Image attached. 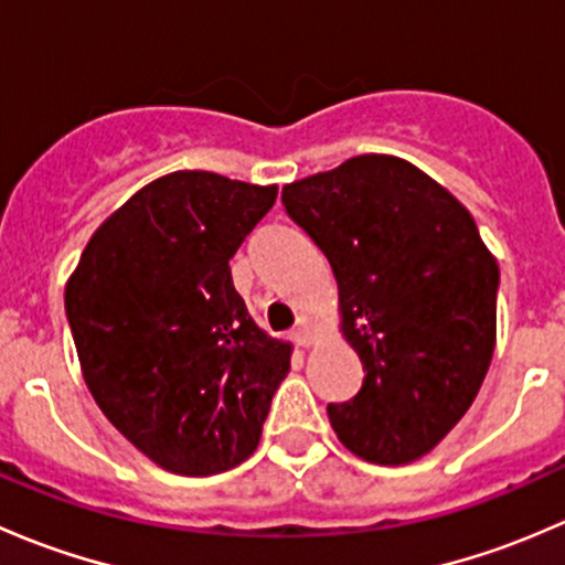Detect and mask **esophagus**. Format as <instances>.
I'll return each instance as SVG.
<instances>
[{
	"label": "esophagus",
	"instance_id": "34e87169",
	"mask_svg": "<svg viewBox=\"0 0 565 565\" xmlns=\"http://www.w3.org/2000/svg\"><path fill=\"white\" fill-rule=\"evenodd\" d=\"M295 341H298L300 347H311L317 344V333H315V324H311V319H300L298 328H295Z\"/></svg>",
	"mask_w": 565,
	"mask_h": 565
}]
</instances>
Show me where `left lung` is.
Here are the masks:
<instances>
[{"label":"left lung","instance_id":"left-lung-1","mask_svg":"<svg viewBox=\"0 0 565 565\" xmlns=\"http://www.w3.org/2000/svg\"><path fill=\"white\" fill-rule=\"evenodd\" d=\"M281 202L328 256L366 372L355 398L328 404L335 437L374 465L426 457L470 409L498 339L500 267L470 210L383 152L289 182Z\"/></svg>","mask_w":565,"mask_h":565}]
</instances>
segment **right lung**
<instances>
[{"mask_svg":"<svg viewBox=\"0 0 565 565\" xmlns=\"http://www.w3.org/2000/svg\"><path fill=\"white\" fill-rule=\"evenodd\" d=\"M278 185L182 169L147 182L93 232L65 284L89 393L114 429L177 476L256 451L292 344L254 322L230 259Z\"/></svg>","mask_w":565,"mask_h":565,"instance_id":"obj_1","label":"right lung"}]
</instances>
